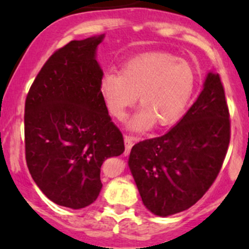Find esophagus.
<instances>
[{
  "label": "esophagus",
  "instance_id": "1",
  "mask_svg": "<svg viewBox=\"0 0 249 249\" xmlns=\"http://www.w3.org/2000/svg\"><path fill=\"white\" fill-rule=\"evenodd\" d=\"M134 140L135 137L131 135H125L124 136V142H125V155H127L131 150L132 145H134Z\"/></svg>",
  "mask_w": 249,
  "mask_h": 249
}]
</instances>
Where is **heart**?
Listing matches in <instances>:
<instances>
[{
    "instance_id": "obj_1",
    "label": "heart",
    "mask_w": 249,
    "mask_h": 249,
    "mask_svg": "<svg viewBox=\"0 0 249 249\" xmlns=\"http://www.w3.org/2000/svg\"><path fill=\"white\" fill-rule=\"evenodd\" d=\"M195 89V72L170 54H147L125 62L119 73L102 78L101 91L110 114L123 119L139 96L142 109L129 122L134 130L160 126L179 119Z\"/></svg>"
}]
</instances>
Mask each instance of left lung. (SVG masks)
Returning <instances> with one entry per match:
<instances>
[{"label":"left lung","instance_id":"left-lung-1","mask_svg":"<svg viewBox=\"0 0 249 249\" xmlns=\"http://www.w3.org/2000/svg\"><path fill=\"white\" fill-rule=\"evenodd\" d=\"M230 134L224 87L219 74L208 73L200 96L176 126L132 147L129 166L145 207L166 217L195 205L222 169Z\"/></svg>","mask_w":249,"mask_h":249}]
</instances>
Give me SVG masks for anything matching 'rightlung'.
I'll use <instances>...</instances> for the list:
<instances>
[{
  "mask_svg": "<svg viewBox=\"0 0 249 249\" xmlns=\"http://www.w3.org/2000/svg\"><path fill=\"white\" fill-rule=\"evenodd\" d=\"M104 35L71 41L35 78L25 101V158L35 183L56 205L79 210L101 192L105 160L125 150L101 91L95 52Z\"/></svg>",
  "mask_w": 249,
  "mask_h": 249,
  "instance_id": "add662e5",
  "label": "right lung"
}]
</instances>
